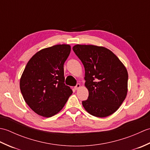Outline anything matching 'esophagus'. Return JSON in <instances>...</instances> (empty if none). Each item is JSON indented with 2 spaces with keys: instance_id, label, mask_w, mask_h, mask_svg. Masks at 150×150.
I'll list each match as a JSON object with an SVG mask.
<instances>
[{
  "instance_id": "esophagus-1",
  "label": "esophagus",
  "mask_w": 150,
  "mask_h": 150,
  "mask_svg": "<svg viewBox=\"0 0 150 150\" xmlns=\"http://www.w3.org/2000/svg\"><path fill=\"white\" fill-rule=\"evenodd\" d=\"M81 88V84H77V85H76L75 86V90H78V89L79 88Z\"/></svg>"
}]
</instances>
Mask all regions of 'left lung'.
Instances as JSON below:
<instances>
[{
    "mask_svg": "<svg viewBox=\"0 0 150 150\" xmlns=\"http://www.w3.org/2000/svg\"><path fill=\"white\" fill-rule=\"evenodd\" d=\"M73 50L85 69V86L89 96L82 102V106L97 117L113 114L127 95L128 74L126 67L104 47L77 44Z\"/></svg>",
    "mask_w": 150,
    "mask_h": 150,
    "instance_id": "left-lung-1",
    "label": "left lung"
}]
</instances>
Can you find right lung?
Listing matches in <instances>:
<instances>
[{
  "label": "right lung",
  "instance_id": "1",
  "mask_svg": "<svg viewBox=\"0 0 150 150\" xmlns=\"http://www.w3.org/2000/svg\"><path fill=\"white\" fill-rule=\"evenodd\" d=\"M71 52L68 44L40 50L27 63L20 80L21 91L34 112L51 117L61 110L73 93L64 84V64Z\"/></svg>",
  "mask_w": 150,
  "mask_h": 150
}]
</instances>
